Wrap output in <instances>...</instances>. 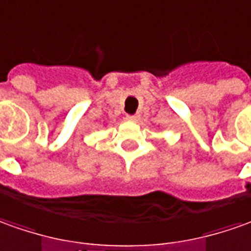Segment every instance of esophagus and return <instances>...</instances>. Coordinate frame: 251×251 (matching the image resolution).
Wrapping results in <instances>:
<instances>
[{
  "instance_id": "esophagus-1",
  "label": "esophagus",
  "mask_w": 251,
  "mask_h": 251,
  "mask_svg": "<svg viewBox=\"0 0 251 251\" xmlns=\"http://www.w3.org/2000/svg\"><path fill=\"white\" fill-rule=\"evenodd\" d=\"M126 119L129 122H137L139 121V115H126Z\"/></svg>"
}]
</instances>
